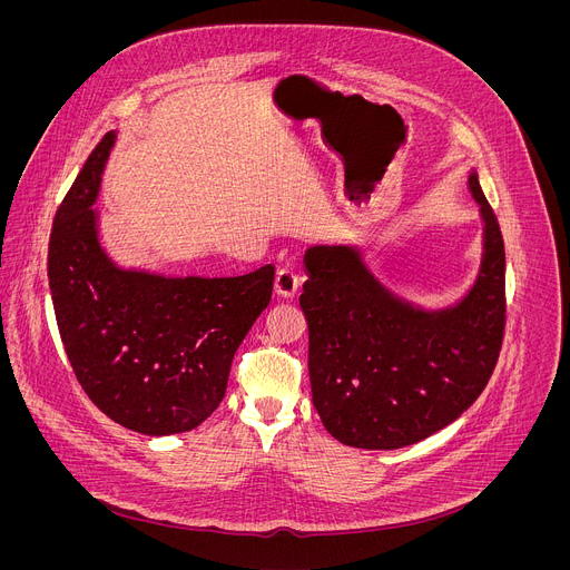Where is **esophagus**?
I'll use <instances>...</instances> for the list:
<instances>
[{
	"label": "esophagus",
	"mask_w": 570,
	"mask_h": 570,
	"mask_svg": "<svg viewBox=\"0 0 570 570\" xmlns=\"http://www.w3.org/2000/svg\"><path fill=\"white\" fill-rule=\"evenodd\" d=\"M297 291H299V277H297V273H293L291 268H282V271H277V275H275V293L279 295V297H295L297 295Z\"/></svg>",
	"instance_id": "obj_1"
}]
</instances>
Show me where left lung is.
Segmentation results:
<instances>
[{"mask_svg":"<svg viewBox=\"0 0 570 570\" xmlns=\"http://www.w3.org/2000/svg\"><path fill=\"white\" fill-rule=\"evenodd\" d=\"M482 257L471 288L426 308L390 291L356 246H311L299 306L315 411L338 442L392 451L455 422L490 381L505 330V248L475 169Z\"/></svg>","mask_w":570,"mask_h":570,"instance_id":"obj_1","label":"left lung"}]
</instances>
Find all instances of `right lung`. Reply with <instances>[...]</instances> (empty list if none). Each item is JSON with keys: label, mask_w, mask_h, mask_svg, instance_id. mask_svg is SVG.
Masks as SVG:
<instances>
[{"label": "right lung", "mask_w": 570, "mask_h": 570, "mask_svg": "<svg viewBox=\"0 0 570 570\" xmlns=\"http://www.w3.org/2000/svg\"><path fill=\"white\" fill-rule=\"evenodd\" d=\"M108 132L56 212L49 291L78 383L110 420L144 435L200 426L225 396L232 358L273 295L271 264L240 277H176L117 264L95 207Z\"/></svg>", "instance_id": "obj_1"}]
</instances>
